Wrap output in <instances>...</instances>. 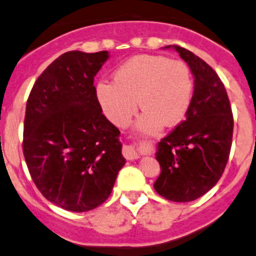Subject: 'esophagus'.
<instances>
[{"instance_id":"1","label":"esophagus","mask_w":256,"mask_h":256,"mask_svg":"<svg viewBox=\"0 0 256 256\" xmlns=\"http://www.w3.org/2000/svg\"><path fill=\"white\" fill-rule=\"evenodd\" d=\"M122 154L126 160H134L140 158V154L136 152V148L134 146H125L122 150Z\"/></svg>"}]
</instances>
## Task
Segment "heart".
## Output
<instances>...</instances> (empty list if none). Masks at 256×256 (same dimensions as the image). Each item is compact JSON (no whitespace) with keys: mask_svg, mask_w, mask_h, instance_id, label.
<instances>
[{"mask_svg":"<svg viewBox=\"0 0 256 256\" xmlns=\"http://www.w3.org/2000/svg\"><path fill=\"white\" fill-rule=\"evenodd\" d=\"M112 80H100L96 96L106 119L119 128L128 125L136 114L137 103L144 109L137 126L148 134L157 132L163 125L179 124L192 106V76L182 61L135 55L115 70Z\"/></svg>","mask_w":256,"mask_h":256,"instance_id":"b5f03b06","label":"heart"}]
</instances>
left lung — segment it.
<instances>
[{
  "instance_id": "8db88e82",
  "label": "left lung",
  "mask_w": 256,
  "mask_h": 256,
  "mask_svg": "<svg viewBox=\"0 0 256 256\" xmlns=\"http://www.w3.org/2000/svg\"><path fill=\"white\" fill-rule=\"evenodd\" d=\"M174 48L195 77L186 119L158 144L160 164L154 190L164 198L189 202L211 190L230 158L233 114L224 84L210 64L192 51Z\"/></svg>"
}]
</instances>
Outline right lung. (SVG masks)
<instances>
[{
  "label": "right lung",
  "instance_id": "add662e5",
  "mask_svg": "<svg viewBox=\"0 0 256 256\" xmlns=\"http://www.w3.org/2000/svg\"><path fill=\"white\" fill-rule=\"evenodd\" d=\"M108 58V51L62 54L38 77L26 102V166L42 196L67 211L102 205L126 163L119 128L102 112L93 86Z\"/></svg>",
  "mask_w": 256,
  "mask_h": 256
}]
</instances>
